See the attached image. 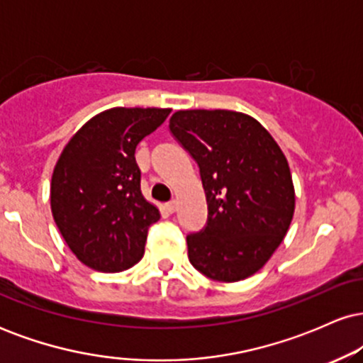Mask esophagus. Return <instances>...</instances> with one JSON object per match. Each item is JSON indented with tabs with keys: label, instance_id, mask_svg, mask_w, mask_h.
<instances>
[{
	"label": "esophagus",
	"instance_id": "34e87169",
	"mask_svg": "<svg viewBox=\"0 0 363 363\" xmlns=\"http://www.w3.org/2000/svg\"><path fill=\"white\" fill-rule=\"evenodd\" d=\"M165 210H167L169 213H174V211H176V201L165 203Z\"/></svg>",
	"mask_w": 363,
	"mask_h": 363
}]
</instances>
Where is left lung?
Returning a JSON list of instances; mask_svg holds the SVG:
<instances>
[{
	"mask_svg": "<svg viewBox=\"0 0 363 363\" xmlns=\"http://www.w3.org/2000/svg\"><path fill=\"white\" fill-rule=\"evenodd\" d=\"M169 129L199 167L208 218L186 237L191 264L216 281L259 272L295 210L289 162L268 131L234 111H177Z\"/></svg>",
	"mask_w": 363,
	"mask_h": 363,
	"instance_id": "8db88e82",
	"label": "left lung"
}]
</instances>
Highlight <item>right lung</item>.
<instances>
[{"mask_svg":"<svg viewBox=\"0 0 363 363\" xmlns=\"http://www.w3.org/2000/svg\"><path fill=\"white\" fill-rule=\"evenodd\" d=\"M170 109L114 107L91 118L62 150L52 172L51 210L62 239L91 269L131 268L160 213L141 194L136 147Z\"/></svg>","mask_w":363,"mask_h":363,"instance_id":"add662e5","label":"right lung"}]
</instances>
